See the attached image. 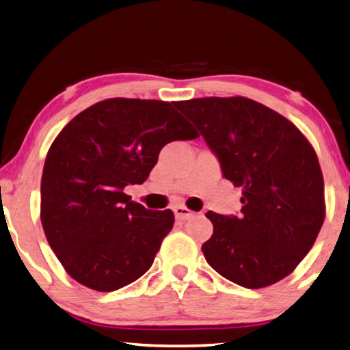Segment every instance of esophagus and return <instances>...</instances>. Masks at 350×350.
<instances>
[{
  "label": "esophagus",
  "instance_id": "34e87169",
  "mask_svg": "<svg viewBox=\"0 0 350 350\" xmlns=\"http://www.w3.org/2000/svg\"><path fill=\"white\" fill-rule=\"evenodd\" d=\"M174 213L176 219H189L191 217H193V212L185 206H176L174 209Z\"/></svg>",
  "mask_w": 350,
  "mask_h": 350
}]
</instances>
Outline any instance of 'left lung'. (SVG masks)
<instances>
[{
	"label": "left lung",
	"instance_id": "obj_1",
	"mask_svg": "<svg viewBox=\"0 0 350 350\" xmlns=\"http://www.w3.org/2000/svg\"><path fill=\"white\" fill-rule=\"evenodd\" d=\"M243 189L241 215L209 211L201 250L215 271L247 289L278 283L308 255L326 217L324 180L309 139L283 115L244 96L176 101Z\"/></svg>",
	"mask_w": 350,
	"mask_h": 350
}]
</instances>
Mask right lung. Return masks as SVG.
Here are the masks:
<instances>
[{
  "label": "right lung",
  "instance_id": "right-lung-1",
  "mask_svg": "<svg viewBox=\"0 0 350 350\" xmlns=\"http://www.w3.org/2000/svg\"><path fill=\"white\" fill-rule=\"evenodd\" d=\"M197 137L178 110L158 100L109 98L67 122L47 152L40 217L73 280L112 292L149 271L174 212L147 211L124 187L143 185L170 141Z\"/></svg>",
  "mask_w": 350,
  "mask_h": 350
}]
</instances>
